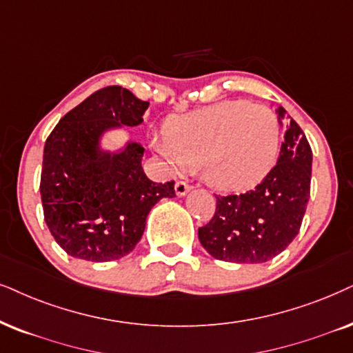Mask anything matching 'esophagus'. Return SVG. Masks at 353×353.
<instances>
[{"mask_svg": "<svg viewBox=\"0 0 353 353\" xmlns=\"http://www.w3.org/2000/svg\"><path fill=\"white\" fill-rule=\"evenodd\" d=\"M174 189H176V194L179 195V197H182V195H185L187 192L192 189V185L187 184V182H184V181H177L176 182V187H174Z\"/></svg>", "mask_w": 353, "mask_h": 353, "instance_id": "1", "label": "esophagus"}]
</instances>
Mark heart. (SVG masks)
<instances>
[{
  "mask_svg": "<svg viewBox=\"0 0 353 353\" xmlns=\"http://www.w3.org/2000/svg\"><path fill=\"white\" fill-rule=\"evenodd\" d=\"M153 145L171 166L202 168L216 189L244 190L274 168L280 125L269 107L223 101L171 119Z\"/></svg>",
  "mask_w": 353,
  "mask_h": 353,
  "instance_id": "1",
  "label": "heart"
}]
</instances>
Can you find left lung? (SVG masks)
Instances as JSON below:
<instances>
[{
  "mask_svg": "<svg viewBox=\"0 0 353 353\" xmlns=\"http://www.w3.org/2000/svg\"><path fill=\"white\" fill-rule=\"evenodd\" d=\"M279 119L285 109L279 107ZM313 153L305 133L290 120L280 156L256 189L216 195L215 215L199 239L218 261L261 264L285 251L300 231L311 190Z\"/></svg>",
  "mask_w": 353,
  "mask_h": 353,
  "instance_id": "obj_1",
  "label": "left lung"
}]
</instances>
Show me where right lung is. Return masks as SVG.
Returning a JSON list of instances; mask_svg holds the SVG:
<instances>
[{
	"label": "right lung",
	"instance_id": "1",
	"mask_svg": "<svg viewBox=\"0 0 353 353\" xmlns=\"http://www.w3.org/2000/svg\"><path fill=\"white\" fill-rule=\"evenodd\" d=\"M150 102L122 86L96 91L60 119L43 148L40 195L43 218L70 256L109 262L130 254L145 231L150 210L174 197V181L156 184L141 168V145L120 153L99 150L109 128L143 122Z\"/></svg>",
	"mask_w": 353,
	"mask_h": 353
}]
</instances>
